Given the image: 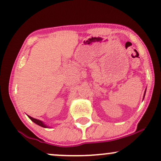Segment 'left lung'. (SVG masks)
I'll return each mask as SVG.
<instances>
[{
  "label": "left lung",
  "mask_w": 161,
  "mask_h": 161,
  "mask_svg": "<svg viewBox=\"0 0 161 161\" xmlns=\"http://www.w3.org/2000/svg\"><path fill=\"white\" fill-rule=\"evenodd\" d=\"M146 92V91H145ZM145 95H144V97H145Z\"/></svg>",
  "instance_id": "left-lung-1"
}]
</instances>
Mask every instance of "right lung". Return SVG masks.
Returning <instances> with one entry per match:
<instances>
[{
    "mask_svg": "<svg viewBox=\"0 0 161 161\" xmlns=\"http://www.w3.org/2000/svg\"><path fill=\"white\" fill-rule=\"evenodd\" d=\"M29 116V118L31 119V120H32V122H34L35 123H36L37 125H40V126H42V127H44V128H47V125H46L45 123H43V122L39 120V119H35V118H33V117H32V116Z\"/></svg>",
    "mask_w": 161,
    "mask_h": 161,
    "instance_id": "1",
    "label": "right lung"
}]
</instances>
